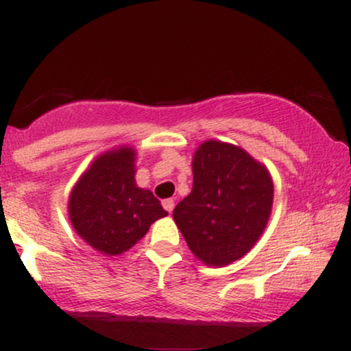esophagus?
I'll use <instances>...</instances> for the list:
<instances>
[{"label":"esophagus","mask_w":351,"mask_h":351,"mask_svg":"<svg viewBox=\"0 0 351 351\" xmlns=\"http://www.w3.org/2000/svg\"><path fill=\"white\" fill-rule=\"evenodd\" d=\"M162 204H163V208L167 209L168 213H171V211H173V208H175V201H173L171 198L163 199V201H162Z\"/></svg>","instance_id":"esophagus-1"}]
</instances>
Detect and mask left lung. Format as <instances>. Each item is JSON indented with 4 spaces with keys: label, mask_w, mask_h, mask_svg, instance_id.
Segmentation results:
<instances>
[{
    "label": "left lung",
    "mask_w": 351,
    "mask_h": 351,
    "mask_svg": "<svg viewBox=\"0 0 351 351\" xmlns=\"http://www.w3.org/2000/svg\"><path fill=\"white\" fill-rule=\"evenodd\" d=\"M274 198L269 171L234 145L204 142L193 158V189L173 209L191 252L208 265L243 257L263 234Z\"/></svg>",
    "instance_id": "obj_1"
}]
</instances>
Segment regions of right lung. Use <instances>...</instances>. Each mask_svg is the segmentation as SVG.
<instances>
[{
	"label": "right lung",
	"instance_id": "add662e5",
	"mask_svg": "<svg viewBox=\"0 0 351 351\" xmlns=\"http://www.w3.org/2000/svg\"><path fill=\"white\" fill-rule=\"evenodd\" d=\"M134 156L127 147L99 156L71 193L72 226L108 256L128 251L152 223L168 215L150 189L136 188Z\"/></svg>",
	"mask_w": 351,
	"mask_h": 351
}]
</instances>
